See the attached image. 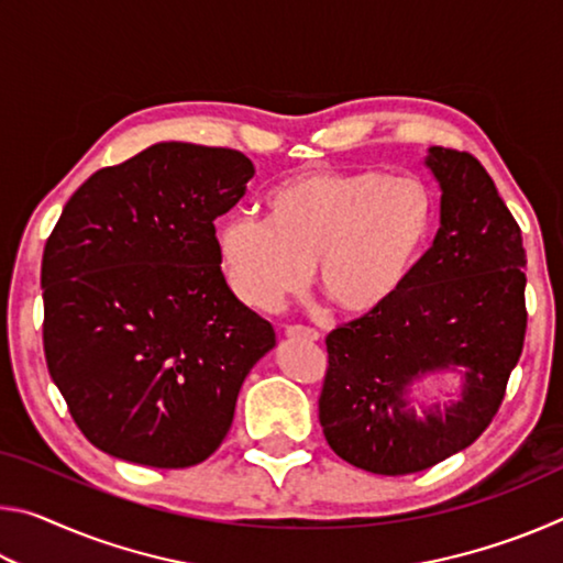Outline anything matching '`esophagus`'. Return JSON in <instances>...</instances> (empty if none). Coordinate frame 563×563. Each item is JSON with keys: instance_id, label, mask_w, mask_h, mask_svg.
<instances>
[{"instance_id": "34e87169", "label": "esophagus", "mask_w": 563, "mask_h": 563, "mask_svg": "<svg viewBox=\"0 0 563 563\" xmlns=\"http://www.w3.org/2000/svg\"><path fill=\"white\" fill-rule=\"evenodd\" d=\"M285 335L288 338H300V340H318L320 332L312 330V328H305V325H285Z\"/></svg>"}]
</instances>
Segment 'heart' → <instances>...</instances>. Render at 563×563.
Masks as SVG:
<instances>
[{"mask_svg":"<svg viewBox=\"0 0 563 563\" xmlns=\"http://www.w3.org/2000/svg\"><path fill=\"white\" fill-rule=\"evenodd\" d=\"M265 218L233 216L216 233L228 283L253 308L298 292L316 263L322 298L379 310L412 278L437 221L432 190L385 170H308L263 198Z\"/></svg>","mask_w":563,"mask_h":563,"instance_id":"b5f03b06","label":"heart"}]
</instances>
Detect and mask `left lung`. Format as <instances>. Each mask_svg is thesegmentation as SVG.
I'll return each mask as SVG.
<instances>
[{"label":"left lung","mask_w":563,"mask_h":563,"mask_svg":"<svg viewBox=\"0 0 563 563\" xmlns=\"http://www.w3.org/2000/svg\"><path fill=\"white\" fill-rule=\"evenodd\" d=\"M440 228L393 300L325 338L320 424L332 452L373 474L430 470L487 430L527 332L521 231L484 166L430 146ZM454 372L461 397L417 416L419 384Z\"/></svg>","instance_id":"8db88e82"}]
</instances>
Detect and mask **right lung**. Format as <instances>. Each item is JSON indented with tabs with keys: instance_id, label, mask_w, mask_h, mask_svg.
I'll return each instance as SVG.
<instances>
[{
	"instance_id": "right-lung-1",
	"label": "right lung",
	"mask_w": 563,
	"mask_h": 563,
	"mask_svg": "<svg viewBox=\"0 0 563 563\" xmlns=\"http://www.w3.org/2000/svg\"><path fill=\"white\" fill-rule=\"evenodd\" d=\"M255 168L233 148L164 141L101 168L64 206L42 258L44 355L84 437L117 460L184 470L231 430L268 320L235 298L218 216Z\"/></svg>"
}]
</instances>
